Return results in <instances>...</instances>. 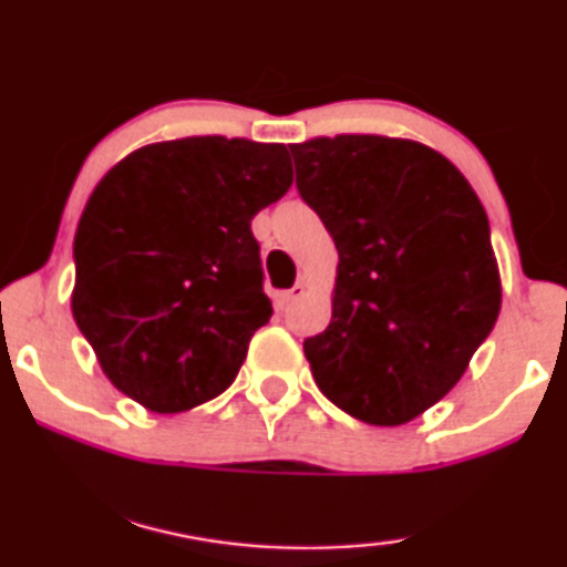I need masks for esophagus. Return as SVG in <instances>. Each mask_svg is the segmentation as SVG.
Returning a JSON list of instances; mask_svg holds the SVG:
<instances>
[{
    "mask_svg": "<svg viewBox=\"0 0 567 567\" xmlns=\"http://www.w3.org/2000/svg\"><path fill=\"white\" fill-rule=\"evenodd\" d=\"M299 297H305V284L291 286L289 291H278L276 297H274V301H276V310H278V312H286V310H289V307H291L293 301H297Z\"/></svg>",
    "mask_w": 567,
    "mask_h": 567,
    "instance_id": "1",
    "label": "esophagus"
}]
</instances>
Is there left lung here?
Returning a JSON list of instances; mask_svg holds the SVG:
<instances>
[{"instance_id": "1", "label": "left lung", "mask_w": 567, "mask_h": 567, "mask_svg": "<svg viewBox=\"0 0 567 567\" xmlns=\"http://www.w3.org/2000/svg\"><path fill=\"white\" fill-rule=\"evenodd\" d=\"M291 156L338 249L333 318L305 338L315 382L359 422H411L495 328L487 213L451 161L411 140L318 137Z\"/></svg>"}]
</instances>
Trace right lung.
Instances as JSON below:
<instances>
[{"mask_svg":"<svg viewBox=\"0 0 567 567\" xmlns=\"http://www.w3.org/2000/svg\"><path fill=\"white\" fill-rule=\"evenodd\" d=\"M291 179L286 145L185 137L135 151L93 189L72 315L124 395L176 414L231 385L274 315L249 224Z\"/></svg>","mask_w":567,"mask_h":567,"instance_id":"right-lung-1","label":"right lung"}]
</instances>
